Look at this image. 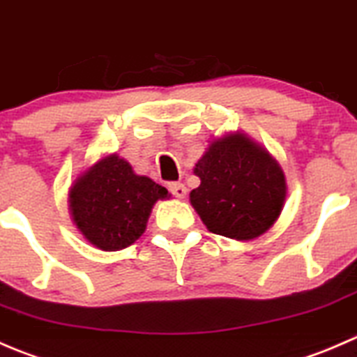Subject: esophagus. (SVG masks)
I'll return each mask as SVG.
<instances>
[{"label": "esophagus", "instance_id": "34e87169", "mask_svg": "<svg viewBox=\"0 0 357 357\" xmlns=\"http://www.w3.org/2000/svg\"><path fill=\"white\" fill-rule=\"evenodd\" d=\"M168 187H170L172 194H174L175 197H185L187 189H185V185H183V183H180V182H172Z\"/></svg>", "mask_w": 357, "mask_h": 357}]
</instances>
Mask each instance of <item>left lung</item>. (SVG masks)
<instances>
[{
    "instance_id": "obj_1",
    "label": "left lung",
    "mask_w": 357,
    "mask_h": 357,
    "mask_svg": "<svg viewBox=\"0 0 357 357\" xmlns=\"http://www.w3.org/2000/svg\"><path fill=\"white\" fill-rule=\"evenodd\" d=\"M201 178L190 204L206 229L250 241L273 227L287 199V180L278 161L245 133L215 139L194 167Z\"/></svg>"
}]
</instances>
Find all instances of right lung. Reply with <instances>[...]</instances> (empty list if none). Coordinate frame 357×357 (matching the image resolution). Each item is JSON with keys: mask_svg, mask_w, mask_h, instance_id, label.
Here are the masks:
<instances>
[{"mask_svg": "<svg viewBox=\"0 0 357 357\" xmlns=\"http://www.w3.org/2000/svg\"><path fill=\"white\" fill-rule=\"evenodd\" d=\"M167 197L163 185L135 175L128 161L109 154L74 180L69 210L91 245L118 252L144 234L154 203Z\"/></svg>", "mask_w": 357, "mask_h": 357, "instance_id": "right-lung-1", "label": "right lung"}]
</instances>
